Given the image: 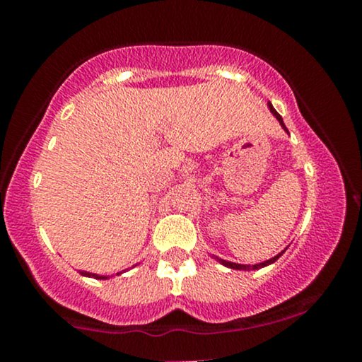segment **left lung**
Here are the masks:
<instances>
[{"label":"left lung","mask_w":362,"mask_h":362,"mask_svg":"<svg viewBox=\"0 0 362 362\" xmlns=\"http://www.w3.org/2000/svg\"><path fill=\"white\" fill-rule=\"evenodd\" d=\"M269 110L272 112V115L274 117H276L277 120H279V124H281V127L284 129L286 132H288L289 134V131H288V127L284 126V122H282V117L279 114H277V110L274 109L272 107V103L269 102ZM282 253H284V250H282L281 253H277L276 257H272V259H269V260H265V262H260V264H255V265H243V264H235V262H228V260H223V259H218V257H214L216 260L219 262V264L221 265H224V267H230V269H235V271H259V269H262V267H267V265H271V264H274V262H276L277 259H279V257L282 255Z\"/></svg>","instance_id":"left-lung-1"}]
</instances>
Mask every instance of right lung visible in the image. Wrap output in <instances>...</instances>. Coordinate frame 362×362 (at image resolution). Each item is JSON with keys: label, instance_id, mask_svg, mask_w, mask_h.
<instances>
[{"label": "right lung", "instance_id": "add662e5", "mask_svg": "<svg viewBox=\"0 0 362 362\" xmlns=\"http://www.w3.org/2000/svg\"><path fill=\"white\" fill-rule=\"evenodd\" d=\"M80 274H81V276H85V277H93V279H109L107 276H98V274H91V272H86V271H81ZM119 274H122V272H117V276H119Z\"/></svg>", "mask_w": 362, "mask_h": 362}]
</instances>
